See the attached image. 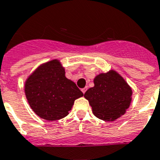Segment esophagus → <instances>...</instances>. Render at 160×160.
<instances>
[{
  "instance_id": "obj_1",
  "label": "esophagus",
  "mask_w": 160,
  "mask_h": 160,
  "mask_svg": "<svg viewBox=\"0 0 160 160\" xmlns=\"http://www.w3.org/2000/svg\"><path fill=\"white\" fill-rule=\"evenodd\" d=\"M82 92H83V94H85V91H86V90H87V88H84V89H82Z\"/></svg>"
}]
</instances>
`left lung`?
I'll use <instances>...</instances> for the list:
<instances>
[{"mask_svg": "<svg viewBox=\"0 0 160 160\" xmlns=\"http://www.w3.org/2000/svg\"><path fill=\"white\" fill-rule=\"evenodd\" d=\"M95 86L85 93L95 116L114 121L124 114L131 102L132 90L125 80L114 70L97 75Z\"/></svg>", "mask_w": 160, "mask_h": 160, "instance_id": "left-lung-1", "label": "left lung"}]
</instances>
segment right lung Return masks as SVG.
Masks as SVG:
<instances>
[{
  "instance_id": "obj_1",
  "label": "right lung",
  "mask_w": 160,
  "mask_h": 160,
  "mask_svg": "<svg viewBox=\"0 0 160 160\" xmlns=\"http://www.w3.org/2000/svg\"><path fill=\"white\" fill-rule=\"evenodd\" d=\"M25 92L33 111L46 120L65 117L75 100L83 96L75 83L65 77L57 60L40 66L26 80Z\"/></svg>"
}]
</instances>
